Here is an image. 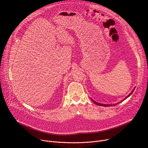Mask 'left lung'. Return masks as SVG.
I'll list each match as a JSON object with an SVG mask.
<instances>
[{
  "instance_id": "1",
  "label": "left lung",
  "mask_w": 148,
  "mask_h": 148,
  "mask_svg": "<svg viewBox=\"0 0 148 148\" xmlns=\"http://www.w3.org/2000/svg\"><path fill=\"white\" fill-rule=\"evenodd\" d=\"M134 90H135V88H134V89L132 90V92H131V93H130V94H129V95H128L127 97H126V98H124V99H123L122 101H124L125 99H126V98H127L128 97H130V95L132 94V93L133 92V91H134ZM92 101H93V102H94V103H95L96 105H100V106H103V107H109V106H111V105H112V104H111V105H107V104H102V103H98V102H95V101H94V100H92ZM118 103H117L116 104H114V105H117V104H118Z\"/></svg>"
}]
</instances>
